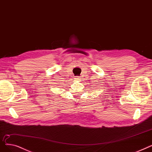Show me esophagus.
<instances>
[{
  "instance_id": "34e87169",
  "label": "esophagus",
  "mask_w": 152,
  "mask_h": 152,
  "mask_svg": "<svg viewBox=\"0 0 152 152\" xmlns=\"http://www.w3.org/2000/svg\"><path fill=\"white\" fill-rule=\"evenodd\" d=\"M75 80H79V79H80V77H79L78 76H76V77H75Z\"/></svg>"
}]
</instances>
